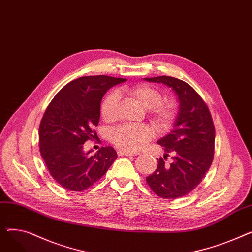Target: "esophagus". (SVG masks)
Returning a JSON list of instances; mask_svg holds the SVG:
<instances>
[{"instance_id": "esophagus-1", "label": "esophagus", "mask_w": 252, "mask_h": 252, "mask_svg": "<svg viewBox=\"0 0 252 252\" xmlns=\"http://www.w3.org/2000/svg\"><path fill=\"white\" fill-rule=\"evenodd\" d=\"M118 155H125V156H133L136 155L135 152H129V151H123V150H118L117 151Z\"/></svg>"}]
</instances>
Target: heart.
<instances>
[{
  "label": "heart",
  "instance_id": "heart-1",
  "mask_svg": "<svg viewBox=\"0 0 252 252\" xmlns=\"http://www.w3.org/2000/svg\"><path fill=\"white\" fill-rule=\"evenodd\" d=\"M121 94L127 95L145 109H149V116L156 129L164 131L171 127L177 117V105L173 101L161 102L159 91L147 86L136 85L122 88ZM118 103L117 93L112 92L106 96L101 104V115L105 122L111 123L116 119ZM152 136V130L145 125H123L111 133V142L125 151H137L142 148Z\"/></svg>",
  "mask_w": 252,
  "mask_h": 252
}]
</instances>
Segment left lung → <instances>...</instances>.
<instances>
[{"label": "left lung", "instance_id": "8db88e82", "mask_svg": "<svg viewBox=\"0 0 252 252\" xmlns=\"http://www.w3.org/2000/svg\"><path fill=\"white\" fill-rule=\"evenodd\" d=\"M145 81L163 84L178 97L179 111L170 134L158 140L167 165L159 158L156 170L146 178L152 191L164 199H177L193 191L204 178L214 160L216 130L208 107L197 92L179 78L146 77Z\"/></svg>", "mask_w": 252, "mask_h": 252}]
</instances>
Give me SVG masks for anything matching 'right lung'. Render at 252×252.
Instances as JSON below:
<instances>
[{
  "instance_id": "add662e5",
  "label": "right lung",
  "mask_w": 252,
  "mask_h": 252,
  "mask_svg": "<svg viewBox=\"0 0 252 252\" xmlns=\"http://www.w3.org/2000/svg\"><path fill=\"white\" fill-rule=\"evenodd\" d=\"M126 78L83 76L65 85L47 107L38 129L39 151L53 177L63 188L81 192L100 180L117 158L111 146L95 155L84 144L96 138L103 96Z\"/></svg>"
}]
</instances>
